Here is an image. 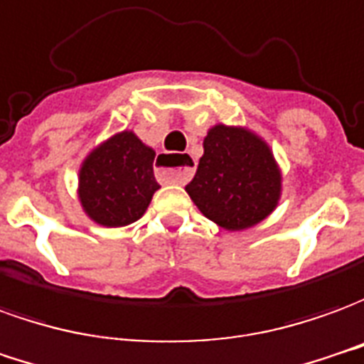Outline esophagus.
Listing matches in <instances>:
<instances>
[{
	"label": "esophagus",
	"instance_id": "1",
	"mask_svg": "<svg viewBox=\"0 0 364 364\" xmlns=\"http://www.w3.org/2000/svg\"><path fill=\"white\" fill-rule=\"evenodd\" d=\"M159 162H161L159 174L170 184H186L188 180L194 176V161L188 154H182V156L162 154Z\"/></svg>",
	"mask_w": 364,
	"mask_h": 364
}]
</instances>
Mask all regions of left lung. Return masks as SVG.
Returning a JSON list of instances; mask_svg holds the SVG:
<instances>
[{
	"label": "left lung",
	"instance_id": "left-lung-1",
	"mask_svg": "<svg viewBox=\"0 0 364 364\" xmlns=\"http://www.w3.org/2000/svg\"><path fill=\"white\" fill-rule=\"evenodd\" d=\"M186 192L219 228L243 231L277 210L282 170L269 143L255 131L218 123L208 129L202 159Z\"/></svg>",
	"mask_w": 364,
	"mask_h": 364
}]
</instances>
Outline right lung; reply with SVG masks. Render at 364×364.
<instances>
[{
    "mask_svg": "<svg viewBox=\"0 0 364 364\" xmlns=\"http://www.w3.org/2000/svg\"><path fill=\"white\" fill-rule=\"evenodd\" d=\"M154 149L125 129L95 145L78 170V202L102 228H125L143 218L159 184Z\"/></svg>",
    "mask_w": 364,
    "mask_h": 364,
    "instance_id": "add662e5",
    "label": "right lung"
}]
</instances>
